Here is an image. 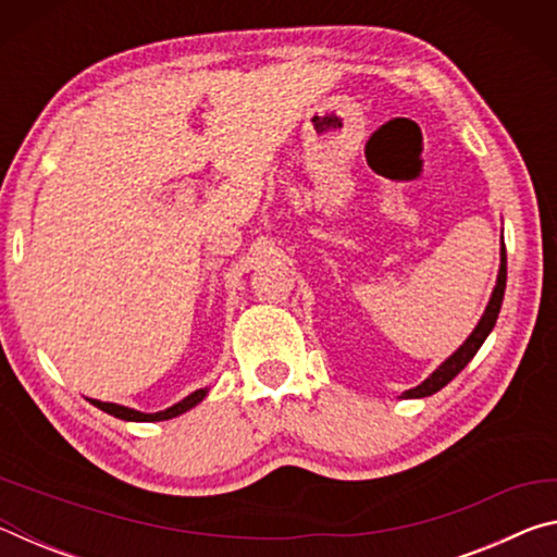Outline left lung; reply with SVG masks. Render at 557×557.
<instances>
[{
	"mask_svg": "<svg viewBox=\"0 0 557 557\" xmlns=\"http://www.w3.org/2000/svg\"><path fill=\"white\" fill-rule=\"evenodd\" d=\"M504 289H506V248L502 245V268H498V280H496V287H494V295L488 299V307L482 317V322L476 324L474 332L467 338L465 344H461L455 354H451L445 363L440 366V369L430 375L428 381H422L418 388L412 391H405L403 398H425V395L437 393L440 388H445V385L455 379V375L465 369V366L474 358V354L482 348L484 338L492 334V329L498 319V312H502V301H504Z\"/></svg>",
	"mask_w": 557,
	"mask_h": 557,
	"instance_id": "obj_1",
	"label": "left lung"
}]
</instances>
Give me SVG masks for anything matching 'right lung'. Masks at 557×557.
<instances>
[{
  "label": "right lung",
  "instance_id": "add662e5",
  "mask_svg": "<svg viewBox=\"0 0 557 557\" xmlns=\"http://www.w3.org/2000/svg\"><path fill=\"white\" fill-rule=\"evenodd\" d=\"M206 398V391H196L188 395V398H184L182 403L172 405V408H166L162 412H139V410H132V408H125V405H115V403H100V400H90L96 408H100L102 412L108 414H115V418L120 420H135V422H159V420H169V418H176V414H182L186 410H191L196 403H201Z\"/></svg>",
  "mask_w": 557,
  "mask_h": 557
}]
</instances>
